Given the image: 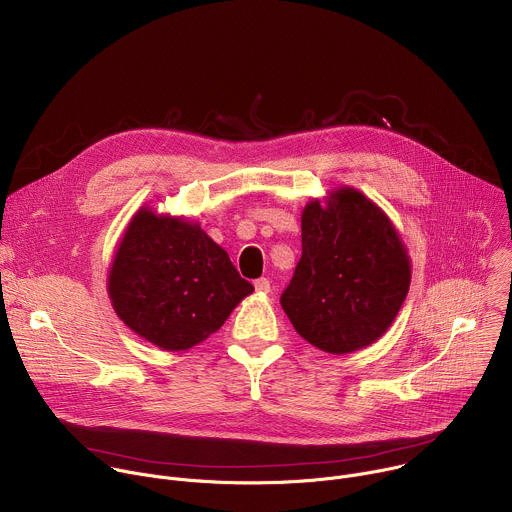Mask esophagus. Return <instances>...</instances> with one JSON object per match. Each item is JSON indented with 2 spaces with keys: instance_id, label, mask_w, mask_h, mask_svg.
<instances>
[{
  "instance_id": "34e87169",
  "label": "esophagus",
  "mask_w": 512,
  "mask_h": 512,
  "mask_svg": "<svg viewBox=\"0 0 512 512\" xmlns=\"http://www.w3.org/2000/svg\"><path fill=\"white\" fill-rule=\"evenodd\" d=\"M255 289L259 291V294H269V291H271V283H269V279H267V277H259V279H255Z\"/></svg>"
}]
</instances>
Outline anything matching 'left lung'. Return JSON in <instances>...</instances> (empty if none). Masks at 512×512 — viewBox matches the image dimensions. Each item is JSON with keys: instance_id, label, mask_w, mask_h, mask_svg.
Here are the masks:
<instances>
[{"instance_id": "obj_1", "label": "left lung", "mask_w": 512, "mask_h": 512, "mask_svg": "<svg viewBox=\"0 0 512 512\" xmlns=\"http://www.w3.org/2000/svg\"><path fill=\"white\" fill-rule=\"evenodd\" d=\"M409 283L411 261L389 216L344 186L326 204H306L302 259L279 302L304 340L348 354L387 332Z\"/></svg>"}]
</instances>
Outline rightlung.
<instances>
[{"mask_svg":"<svg viewBox=\"0 0 512 512\" xmlns=\"http://www.w3.org/2000/svg\"><path fill=\"white\" fill-rule=\"evenodd\" d=\"M107 289L135 334L178 352L221 328L253 285L200 225L143 206L115 251Z\"/></svg>","mask_w":512,"mask_h":512,"instance_id":"1","label":"right lung"}]
</instances>
